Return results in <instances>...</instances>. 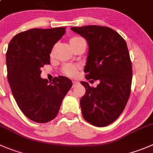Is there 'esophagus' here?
I'll list each match as a JSON object with an SVG mask.
<instances>
[{
	"instance_id": "34e87169",
	"label": "esophagus",
	"mask_w": 153,
	"mask_h": 153,
	"mask_svg": "<svg viewBox=\"0 0 153 153\" xmlns=\"http://www.w3.org/2000/svg\"><path fill=\"white\" fill-rule=\"evenodd\" d=\"M79 85V82H76V81H73V87H76L77 85Z\"/></svg>"
}]
</instances>
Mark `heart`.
<instances>
[{
    "label": "heart",
    "mask_w": 153,
    "mask_h": 153,
    "mask_svg": "<svg viewBox=\"0 0 153 153\" xmlns=\"http://www.w3.org/2000/svg\"><path fill=\"white\" fill-rule=\"evenodd\" d=\"M70 45H71V48H74L76 46H77L78 45L81 44V43H85V40L79 37H74L70 40ZM62 71L65 74L69 76H75L77 74L78 71H79V68L76 66H74V65H66L63 67Z\"/></svg>",
    "instance_id": "1"
}]
</instances>
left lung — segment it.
<instances>
[{"instance_id": "left-lung-1", "label": "left lung", "mask_w": 153, "mask_h": 153, "mask_svg": "<svg viewBox=\"0 0 153 153\" xmlns=\"http://www.w3.org/2000/svg\"><path fill=\"white\" fill-rule=\"evenodd\" d=\"M88 45L85 79L99 80L97 87L81 82L82 116L90 124L104 127L116 120L126 107L131 92L132 66L126 42L112 28L98 25L72 27Z\"/></svg>"}]
</instances>
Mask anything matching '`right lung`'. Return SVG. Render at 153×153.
<instances>
[{
  "mask_svg": "<svg viewBox=\"0 0 153 153\" xmlns=\"http://www.w3.org/2000/svg\"><path fill=\"white\" fill-rule=\"evenodd\" d=\"M65 33L63 27L30 29L14 36L8 45L6 63L13 95L25 116L36 123L55 119L72 86L63 76L52 82L40 77V68L49 65L52 47Z\"/></svg>",
  "mask_w": 153,
  "mask_h": 153,
  "instance_id": "1",
  "label": "right lung"
}]
</instances>
